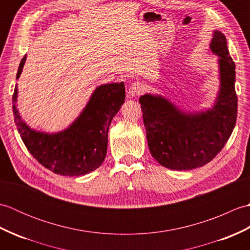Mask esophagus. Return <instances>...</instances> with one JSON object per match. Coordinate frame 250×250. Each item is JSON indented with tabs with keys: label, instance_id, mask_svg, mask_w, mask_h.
<instances>
[{
	"label": "esophagus",
	"instance_id": "esophagus-1",
	"mask_svg": "<svg viewBox=\"0 0 250 250\" xmlns=\"http://www.w3.org/2000/svg\"><path fill=\"white\" fill-rule=\"evenodd\" d=\"M143 90H144L143 84L140 82H135L133 83H131V86L129 87V94L131 97H136V95H139L143 92Z\"/></svg>",
	"mask_w": 250,
	"mask_h": 250
}]
</instances>
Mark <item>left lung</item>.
Instances as JSON below:
<instances>
[{
	"mask_svg": "<svg viewBox=\"0 0 250 250\" xmlns=\"http://www.w3.org/2000/svg\"><path fill=\"white\" fill-rule=\"evenodd\" d=\"M209 47L219 57L220 74L213 107L188 114L161 95L148 93L140 98L148 147L162 167L185 171L205 166L221 151L235 126V64L226 36L215 31Z\"/></svg>",
	"mask_w": 250,
	"mask_h": 250,
	"instance_id": "left-lung-1",
	"label": "left lung"
}]
</instances>
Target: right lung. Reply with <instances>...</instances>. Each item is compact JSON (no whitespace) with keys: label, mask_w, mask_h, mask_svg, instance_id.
Listing matches in <instances>:
<instances>
[{"label":"right lung","mask_w":250,"mask_h":250,"mask_svg":"<svg viewBox=\"0 0 250 250\" xmlns=\"http://www.w3.org/2000/svg\"><path fill=\"white\" fill-rule=\"evenodd\" d=\"M26 55L21 60L20 77ZM17 86L13 94V113L17 130L30 153L42 166L63 176H79L101 167L107 151L110 122L125 103L124 83H106L94 90L78 118L58 133H45L31 129L17 108Z\"/></svg>","instance_id":"right-lung-1"}]
</instances>
